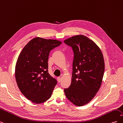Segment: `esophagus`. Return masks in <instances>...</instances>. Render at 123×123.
I'll use <instances>...</instances> for the list:
<instances>
[{"instance_id":"obj_1","label":"esophagus","mask_w":123,"mask_h":123,"mask_svg":"<svg viewBox=\"0 0 123 123\" xmlns=\"http://www.w3.org/2000/svg\"><path fill=\"white\" fill-rule=\"evenodd\" d=\"M57 81H58V82L59 83L61 81V77H57Z\"/></svg>"}]
</instances>
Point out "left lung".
<instances>
[{"label":"left lung","mask_w":123,"mask_h":123,"mask_svg":"<svg viewBox=\"0 0 123 123\" xmlns=\"http://www.w3.org/2000/svg\"><path fill=\"white\" fill-rule=\"evenodd\" d=\"M73 53L71 83L65 88V95L78 106L91 101L101 86L105 71L103 55L96 44L84 35H76L64 40Z\"/></svg>","instance_id":"left-lung-1"}]
</instances>
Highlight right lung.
Returning a JSON list of instances; mask_svg holds the SVG:
<instances>
[{
  "label": "right lung",
  "instance_id": "add662e5",
  "mask_svg": "<svg viewBox=\"0 0 123 123\" xmlns=\"http://www.w3.org/2000/svg\"><path fill=\"white\" fill-rule=\"evenodd\" d=\"M61 42L39 37L26 44L18 57L15 79L25 97L33 103H43L51 96L57 80L48 72V61L51 50Z\"/></svg>",
  "mask_w": 123,
  "mask_h": 123
}]
</instances>
